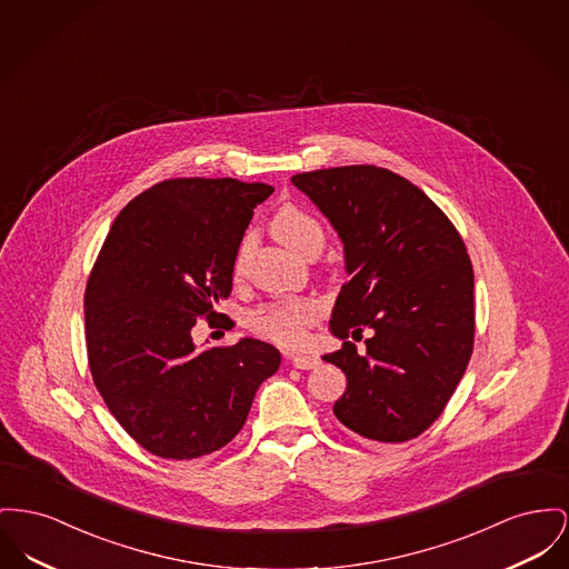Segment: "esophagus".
<instances>
[{
  "instance_id": "1",
  "label": "esophagus",
  "mask_w": 569,
  "mask_h": 569,
  "mask_svg": "<svg viewBox=\"0 0 569 569\" xmlns=\"http://www.w3.org/2000/svg\"><path fill=\"white\" fill-rule=\"evenodd\" d=\"M290 363L297 369H316L320 359L316 355H290Z\"/></svg>"
}]
</instances>
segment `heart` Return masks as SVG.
Returning a JSON list of instances; mask_svg holds the SVG:
<instances>
[{
    "label": "heart",
    "mask_w": 569,
    "mask_h": 569,
    "mask_svg": "<svg viewBox=\"0 0 569 569\" xmlns=\"http://www.w3.org/2000/svg\"><path fill=\"white\" fill-rule=\"evenodd\" d=\"M272 230L277 238L302 253L311 244H325V230L307 210H302L295 203L281 206L272 217ZM251 247V236H244V240L238 247L236 253V274L244 267V258ZM322 307L320 302L307 297H286L277 301L264 302L258 309H253L247 318L249 331L262 339H268L283 348H299L307 341L309 327L320 318Z\"/></svg>",
    "instance_id": "obj_1"
}]
</instances>
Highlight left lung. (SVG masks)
<instances>
[{
    "instance_id": "left-lung-1",
    "label": "left lung",
    "mask_w": 569,
    "mask_h": 569,
    "mask_svg": "<svg viewBox=\"0 0 569 569\" xmlns=\"http://www.w3.org/2000/svg\"><path fill=\"white\" fill-rule=\"evenodd\" d=\"M343 240L346 270L331 318L346 373L335 417L355 435L406 442L442 415L475 343L472 264L449 217L419 187L376 166L292 176ZM369 328L367 352L349 341Z\"/></svg>"
}]
</instances>
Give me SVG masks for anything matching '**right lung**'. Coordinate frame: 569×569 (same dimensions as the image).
Here are the masks:
<instances>
[{
  "mask_svg": "<svg viewBox=\"0 0 569 569\" xmlns=\"http://www.w3.org/2000/svg\"><path fill=\"white\" fill-rule=\"evenodd\" d=\"M274 189L236 178H169L129 201L86 288V346L109 412L152 456L193 460L226 447L281 355L260 339L198 350L232 295L240 240ZM228 322H232L228 318Z\"/></svg>",
  "mask_w": 569,
  "mask_h": 569,
  "instance_id": "1",
  "label": "right lung"
}]
</instances>
